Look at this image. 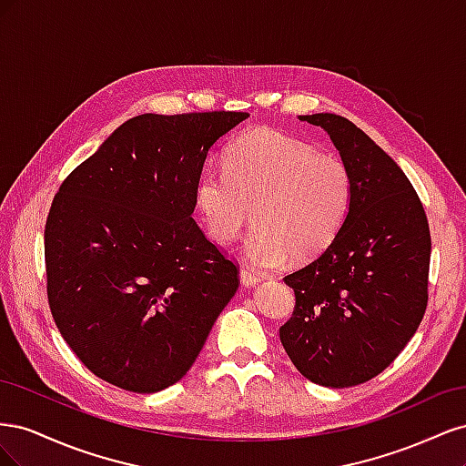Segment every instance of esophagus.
I'll return each instance as SVG.
<instances>
[{"mask_svg":"<svg viewBox=\"0 0 466 466\" xmlns=\"http://www.w3.org/2000/svg\"><path fill=\"white\" fill-rule=\"evenodd\" d=\"M238 276H241V281H243L245 288H252V286L260 284V276L255 270H248V268H241Z\"/></svg>","mask_w":466,"mask_h":466,"instance_id":"34e87169","label":"esophagus"}]
</instances>
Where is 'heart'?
Listing matches in <instances>:
<instances>
[{"mask_svg":"<svg viewBox=\"0 0 466 466\" xmlns=\"http://www.w3.org/2000/svg\"><path fill=\"white\" fill-rule=\"evenodd\" d=\"M223 171L206 168L194 188V208L211 241L229 245L250 218L255 229L245 257L278 268L327 248L346 221L351 177L332 153L272 128H257L225 149Z\"/></svg>","mask_w":466,"mask_h":466,"instance_id":"1","label":"heart"}]
</instances>
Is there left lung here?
Here are the masks:
<instances>
[{"label": "left lung", "mask_w": 466, "mask_h": 466, "mask_svg": "<svg viewBox=\"0 0 466 466\" xmlns=\"http://www.w3.org/2000/svg\"><path fill=\"white\" fill-rule=\"evenodd\" d=\"M299 120L330 136L351 202L327 250L284 278L295 309L279 340L309 380L354 387L389 368L426 313L430 225L402 168L354 122L330 112Z\"/></svg>", "instance_id": "left-lung-1"}]
</instances>
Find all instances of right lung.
<instances>
[{"mask_svg":"<svg viewBox=\"0 0 466 466\" xmlns=\"http://www.w3.org/2000/svg\"><path fill=\"white\" fill-rule=\"evenodd\" d=\"M247 112L139 115L112 132L54 196L45 229L52 317L110 385L157 392L187 375L238 288L209 243L194 188Z\"/></svg>","mask_w":466,"mask_h":466,"instance_id":"obj_1","label":"right lung"}]
</instances>
